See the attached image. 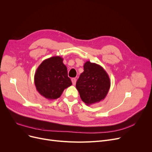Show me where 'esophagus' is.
Segmentation results:
<instances>
[{"instance_id":"1","label":"esophagus","mask_w":152,"mask_h":152,"mask_svg":"<svg viewBox=\"0 0 152 152\" xmlns=\"http://www.w3.org/2000/svg\"><path fill=\"white\" fill-rule=\"evenodd\" d=\"M76 80H77V79H76V78H75V77H73V78H72V79H71V81H72V83H73V85H75V84H76Z\"/></svg>"}]
</instances>
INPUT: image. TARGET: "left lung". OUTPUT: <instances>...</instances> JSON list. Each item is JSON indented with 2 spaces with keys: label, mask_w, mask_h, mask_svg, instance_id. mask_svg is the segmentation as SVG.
Listing matches in <instances>:
<instances>
[{
  "label": "left lung",
  "mask_w": 152,
  "mask_h": 152,
  "mask_svg": "<svg viewBox=\"0 0 152 152\" xmlns=\"http://www.w3.org/2000/svg\"><path fill=\"white\" fill-rule=\"evenodd\" d=\"M81 100L87 105L103 100L110 87V78L101 66L96 63L86 61L84 71L76 84Z\"/></svg>",
  "instance_id": "obj_1"
}]
</instances>
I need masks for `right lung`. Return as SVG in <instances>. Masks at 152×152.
Wrapping results in <instances>:
<instances>
[{"instance_id": "obj_1", "label": "right lung", "mask_w": 152, "mask_h": 152, "mask_svg": "<svg viewBox=\"0 0 152 152\" xmlns=\"http://www.w3.org/2000/svg\"><path fill=\"white\" fill-rule=\"evenodd\" d=\"M59 56L44 60L34 75V84L38 92L47 99L59 98L63 91L71 86L66 66Z\"/></svg>"}]
</instances>
